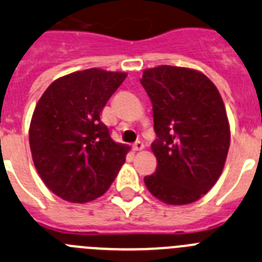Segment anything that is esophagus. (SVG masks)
<instances>
[{"label":"esophagus","instance_id":"34e87169","mask_svg":"<svg viewBox=\"0 0 262 262\" xmlns=\"http://www.w3.org/2000/svg\"><path fill=\"white\" fill-rule=\"evenodd\" d=\"M143 147H145V145H143L142 141H136V142L133 143V148L136 150V151H140V150H143Z\"/></svg>","mask_w":262,"mask_h":262}]
</instances>
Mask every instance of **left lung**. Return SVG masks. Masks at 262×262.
I'll return each instance as SVG.
<instances>
[{
    "instance_id": "obj_1",
    "label": "left lung",
    "mask_w": 262,
    "mask_h": 262,
    "mask_svg": "<svg viewBox=\"0 0 262 262\" xmlns=\"http://www.w3.org/2000/svg\"><path fill=\"white\" fill-rule=\"evenodd\" d=\"M152 104L157 171L146 187L168 205H187L213 188L230 147L227 114L215 84L197 70L160 67L141 78Z\"/></svg>"
}]
</instances>
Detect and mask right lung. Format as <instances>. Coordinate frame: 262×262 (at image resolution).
I'll return each mask as SVG.
<instances>
[{"mask_svg":"<svg viewBox=\"0 0 262 262\" xmlns=\"http://www.w3.org/2000/svg\"><path fill=\"white\" fill-rule=\"evenodd\" d=\"M126 73L87 69L52 82L39 99L30 148L41 180L60 199L75 204L107 192L129 146L115 142L100 120L108 99Z\"/></svg>","mask_w":262,"mask_h":262,"instance_id":"1","label":"right lung"}]
</instances>
